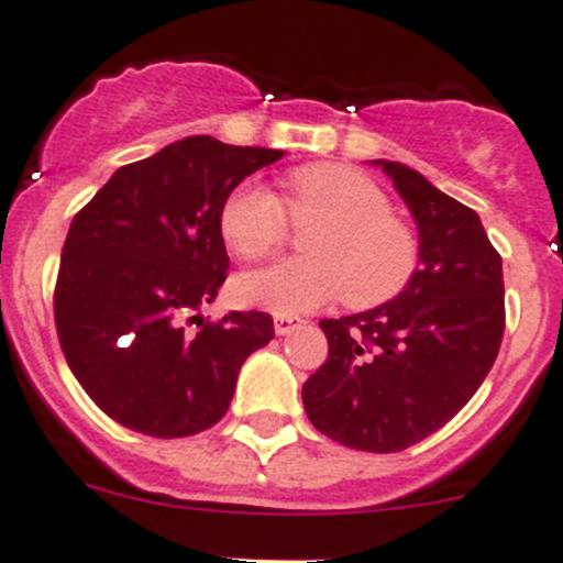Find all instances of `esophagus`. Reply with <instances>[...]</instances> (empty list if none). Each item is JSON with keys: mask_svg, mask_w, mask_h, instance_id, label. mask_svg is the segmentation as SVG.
Instances as JSON below:
<instances>
[{"mask_svg": "<svg viewBox=\"0 0 563 563\" xmlns=\"http://www.w3.org/2000/svg\"><path fill=\"white\" fill-rule=\"evenodd\" d=\"M301 318H297V316H275V331L280 336H286V334H291V331H297L299 327H301Z\"/></svg>", "mask_w": 563, "mask_h": 563, "instance_id": "1", "label": "esophagus"}]
</instances>
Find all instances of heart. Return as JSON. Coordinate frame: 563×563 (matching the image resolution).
<instances>
[{
	"mask_svg": "<svg viewBox=\"0 0 563 563\" xmlns=\"http://www.w3.org/2000/svg\"><path fill=\"white\" fill-rule=\"evenodd\" d=\"M289 212L286 213L285 210ZM291 218L311 227L305 258L240 277L247 305L297 316L345 297L351 307L386 305L416 277L421 245L390 212L380 186L342 164H310L286 177V207L258 180H242L221 207V234L245 262H262L288 240Z\"/></svg>",
	"mask_w": 563,
	"mask_h": 563,
	"instance_id": "obj_1",
	"label": "heart"
}]
</instances>
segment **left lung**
Returning <instances> with one entry per match:
<instances>
[{
  "instance_id": "left-lung-1",
  "label": "left lung",
  "mask_w": 563,
  "mask_h": 563,
  "mask_svg": "<svg viewBox=\"0 0 563 563\" xmlns=\"http://www.w3.org/2000/svg\"><path fill=\"white\" fill-rule=\"evenodd\" d=\"M375 164L416 218L421 266L386 305L321 321L329 356L301 386V401L310 423L340 445L399 453L481 388L505 334V280L475 210L405 164Z\"/></svg>"
}]
</instances>
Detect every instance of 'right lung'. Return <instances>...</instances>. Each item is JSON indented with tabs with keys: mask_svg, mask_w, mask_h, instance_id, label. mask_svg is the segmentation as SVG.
Instances as JSON below:
<instances>
[{
	"mask_svg": "<svg viewBox=\"0 0 563 563\" xmlns=\"http://www.w3.org/2000/svg\"><path fill=\"white\" fill-rule=\"evenodd\" d=\"M280 156L197 134L118 169L73 218L53 316L69 369L112 421L175 440L227 416L242 361L275 323L199 310L229 272L223 202Z\"/></svg>",
	"mask_w": 563,
	"mask_h": 563,
	"instance_id": "obj_1",
	"label": "right lung"
}]
</instances>
